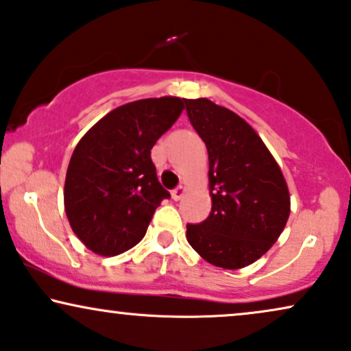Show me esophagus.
Returning a JSON list of instances; mask_svg holds the SVG:
<instances>
[{
    "label": "esophagus",
    "instance_id": "esophagus-1",
    "mask_svg": "<svg viewBox=\"0 0 351 351\" xmlns=\"http://www.w3.org/2000/svg\"><path fill=\"white\" fill-rule=\"evenodd\" d=\"M184 193H186L184 186H178V188H176V189H173V191H171V197H173V199H175V201H180V199L184 196Z\"/></svg>",
    "mask_w": 351,
    "mask_h": 351
}]
</instances>
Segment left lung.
Here are the masks:
<instances>
[{
    "label": "left lung",
    "mask_w": 351,
    "mask_h": 351,
    "mask_svg": "<svg viewBox=\"0 0 351 351\" xmlns=\"http://www.w3.org/2000/svg\"><path fill=\"white\" fill-rule=\"evenodd\" d=\"M188 118L208 154L212 210L186 238L202 259L241 269L267 252L290 217L283 173L259 134L232 110L207 99L184 100Z\"/></svg>",
    "instance_id": "8db88e82"
}]
</instances>
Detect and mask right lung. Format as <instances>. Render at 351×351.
I'll return each instance as SVG.
<instances>
[{
  "label": "right lung",
  "mask_w": 351,
  "mask_h": 351,
  "mask_svg": "<svg viewBox=\"0 0 351 351\" xmlns=\"http://www.w3.org/2000/svg\"><path fill=\"white\" fill-rule=\"evenodd\" d=\"M180 97L121 105L88 130L71 157L64 210L88 250L118 256L144 238L155 208L170 193L158 183L150 150L180 118Z\"/></svg>",
  "instance_id": "right-lung-1"
}]
</instances>
